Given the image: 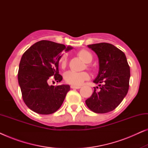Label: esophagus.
<instances>
[{
  "label": "esophagus",
  "mask_w": 148,
  "mask_h": 148,
  "mask_svg": "<svg viewBox=\"0 0 148 148\" xmlns=\"http://www.w3.org/2000/svg\"><path fill=\"white\" fill-rule=\"evenodd\" d=\"M71 88H72V89H79V88H81V86H73V85H71Z\"/></svg>",
  "instance_id": "1"
}]
</instances>
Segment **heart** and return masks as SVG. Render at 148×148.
<instances>
[{
    "label": "heart",
    "instance_id": "b5f03b06",
    "mask_svg": "<svg viewBox=\"0 0 148 148\" xmlns=\"http://www.w3.org/2000/svg\"><path fill=\"white\" fill-rule=\"evenodd\" d=\"M78 56L86 62L90 63L93 60V55L86 50H82L77 53ZM61 68H64L67 63V54H64L60 56L58 60ZM64 78L66 82L73 86H81L85 81L89 79V75L86 72H76L74 71H68L64 73Z\"/></svg>",
    "mask_w": 148,
    "mask_h": 148
}]
</instances>
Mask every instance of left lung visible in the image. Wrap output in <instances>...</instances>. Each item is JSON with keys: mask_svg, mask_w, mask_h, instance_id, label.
Returning <instances> with one entry per match:
<instances>
[{"mask_svg": "<svg viewBox=\"0 0 148 148\" xmlns=\"http://www.w3.org/2000/svg\"><path fill=\"white\" fill-rule=\"evenodd\" d=\"M88 46L98 57V74L93 82L98 84L100 90H96L98 87L94 88L86 104L94 112H110L121 104L128 92L130 67L124 52L112 44L99 43Z\"/></svg>", "mask_w": 148, "mask_h": 148, "instance_id": "8db88e82", "label": "left lung"}]
</instances>
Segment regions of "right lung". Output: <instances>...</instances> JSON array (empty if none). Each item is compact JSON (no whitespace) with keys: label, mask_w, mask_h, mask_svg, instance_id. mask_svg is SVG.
<instances>
[{"label":"right lung","mask_w":148,"mask_h":148,"mask_svg":"<svg viewBox=\"0 0 148 148\" xmlns=\"http://www.w3.org/2000/svg\"><path fill=\"white\" fill-rule=\"evenodd\" d=\"M72 46L41 40L33 44L22 56L18 71V82L22 98L27 106L40 114H50L61 106L70 86H49L50 77L56 82L62 77L58 71V60L62 52ZM54 77H53V76Z\"/></svg>","instance_id":"add662e5"}]
</instances>
